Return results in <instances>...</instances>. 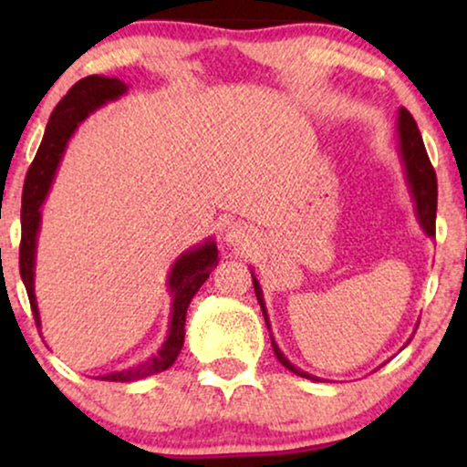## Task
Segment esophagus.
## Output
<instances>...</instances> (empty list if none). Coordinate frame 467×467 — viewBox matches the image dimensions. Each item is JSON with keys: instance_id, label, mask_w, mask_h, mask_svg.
I'll use <instances>...</instances> for the list:
<instances>
[{"instance_id": "34e87169", "label": "esophagus", "mask_w": 467, "mask_h": 467, "mask_svg": "<svg viewBox=\"0 0 467 467\" xmlns=\"http://www.w3.org/2000/svg\"><path fill=\"white\" fill-rule=\"evenodd\" d=\"M225 240L227 244H232L235 248H246L254 240V232L251 225H246V223H232V225L225 229Z\"/></svg>"}]
</instances>
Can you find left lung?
Listing matches in <instances>:
<instances>
[{
  "label": "left lung",
  "mask_w": 467,
  "mask_h": 467,
  "mask_svg": "<svg viewBox=\"0 0 467 467\" xmlns=\"http://www.w3.org/2000/svg\"><path fill=\"white\" fill-rule=\"evenodd\" d=\"M395 133H398V157H400L401 170H404V181L408 187V195H410L412 206H414V216H417L419 225H420V229H423V234L427 235V238H433V235H436V206H438L436 171H433L430 157H427L423 138H420V131H419L417 123H414L412 114L404 110V108H400V112H398V120H395ZM251 276H253L254 296H257V302L261 306V312H264L265 325H267V329H270L272 348H274V355H276V359L283 363L289 372L302 376V379L321 380L318 376L308 374V372H304L302 368L293 366V363L286 359V355L283 353V350H280L276 337L272 336V325H270V317H267L264 291H261L259 280H257V276H254V270H251Z\"/></svg>",
  "instance_id": "obj_1"
}]
</instances>
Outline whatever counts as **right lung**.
<instances>
[{"mask_svg": "<svg viewBox=\"0 0 467 467\" xmlns=\"http://www.w3.org/2000/svg\"><path fill=\"white\" fill-rule=\"evenodd\" d=\"M130 91V85L117 76H87L76 82L69 88L66 98H63L50 114L47 131H44L42 144L37 149V155L31 163L25 178L23 187V208H21V278L25 289H27L31 310L37 327H42L40 308H37L36 297V254H37V235L42 227V206L47 202L48 191L53 187L57 168H59L63 152L69 138L78 130L80 123L104 108L110 101H117ZM219 265V248L213 235L187 248L178 254L174 264L170 267L168 280H165V291L171 296V310L168 323V336L157 353H152L149 359L136 363L125 369H117L110 374L95 376V380H110V382H133L142 380L146 376L159 374L168 369L176 357L181 355L184 344V323H187V308L200 286L206 283L210 272Z\"/></svg>", "mask_w": 467, "mask_h": 467, "instance_id": "add662e5", "label": "right lung"}]
</instances>
